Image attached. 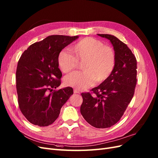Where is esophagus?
Returning <instances> with one entry per match:
<instances>
[{
  "label": "esophagus",
  "instance_id": "34e87169",
  "mask_svg": "<svg viewBox=\"0 0 158 158\" xmlns=\"http://www.w3.org/2000/svg\"><path fill=\"white\" fill-rule=\"evenodd\" d=\"M73 93L75 94H79V93H80V91H79V90L75 89H73Z\"/></svg>",
  "mask_w": 158,
  "mask_h": 158
}]
</instances>
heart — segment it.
Listing matches in <instances>:
<instances>
[{"instance_id": "1", "label": "heart", "mask_w": 158, "mask_h": 158, "mask_svg": "<svg viewBox=\"0 0 158 158\" xmlns=\"http://www.w3.org/2000/svg\"><path fill=\"white\" fill-rule=\"evenodd\" d=\"M71 52L64 49L58 55V64L64 73L76 69L83 62V71H75L64 79L66 85L77 89H86L94 83L105 81L113 71L116 57L113 49L104 46L100 40L85 38L71 47Z\"/></svg>"}]
</instances>
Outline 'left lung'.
<instances>
[{
    "label": "left lung",
    "instance_id": "8db88e82",
    "mask_svg": "<svg viewBox=\"0 0 158 158\" xmlns=\"http://www.w3.org/2000/svg\"><path fill=\"white\" fill-rule=\"evenodd\" d=\"M97 35L112 44L115 65L109 77L92 89L93 96L89 93H81L80 111L89 124L97 128H106L119 121L132 100L137 81V63L127 45L114 35Z\"/></svg>",
    "mask_w": 158,
    "mask_h": 158
}]
</instances>
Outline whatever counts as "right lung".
I'll return each instance as SVG.
<instances>
[{
  "label": "right lung",
  "instance_id": "right-lung-1",
  "mask_svg": "<svg viewBox=\"0 0 158 158\" xmlns=\"http://www.w3.org/2000/svg\"><path fill=\"white\" fill-rule=\"evenodd\" d=\"M79 38L53 35L31 44L18 62L16 81L18 102L22 113L30 123L47 127L57 118L61 108L73 94L70 87L53 91L61 85L58 55Z\"/></svg>",
  "mask_w": 158,
  "mask_h": 158
}]
</instances>
